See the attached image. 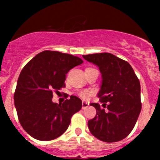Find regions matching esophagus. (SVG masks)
<instances>
[{
    "label": "esophagus",
    "mask_w": 160,
    "mask_h": 160,
    "mask_svg": "<svg viewBox=\"0 0 160 160\" xmlns=\"http://www.w3.org/2000/svg\"><path fill=\"white\" fill-rule=\"evenodd\" d=\"M89 106V103H87V102H82V109H86V108Z\"/></svg>",
    "instance_id": "obj_1"
}]
</instances>
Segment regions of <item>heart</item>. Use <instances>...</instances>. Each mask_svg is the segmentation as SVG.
Returning <instances> with one entry per match:
<instances>
[{
	"label": "heart",
	"mask_w": 160,
	"mask_h": 160,
	"mask_svg": "<svg viewBox=\"0 0 160 160\" xmlns=\"http://www.w3.org/2000/svg\"><path fill=\"white\" fill-rule=\"evenodd\" d=\"M86 70H89V71H97L96 69L92 68H86ZM78 95H80L82 98H86L91 95V92L88 90H82L79 92Z\"/></svg>",
	"instance_id": "1"
}]
</instances>
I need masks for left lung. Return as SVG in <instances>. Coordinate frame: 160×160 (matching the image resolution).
I'll return each instance as SVG.
<instances>
[{"mask_svg":"<svg viewBox=\"0 0 160 160\" xmlns=\"http://www.w3.org/2000/svg\"><path fill=\"white\" fill-rule=\"evenodd\" d=\"M99 68L102 84L98 103H91L96 115L88 121L89 131L104 142H117L132 131L141 110V85L135 71L125 60L108 52L82 55Z\"/></svg>","mask_w":160,"mask_h":160,"instance_id":"1","label":"left lung"}]
</instances>
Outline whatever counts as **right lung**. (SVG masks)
<instances>
[{
	"label": "right lung",
	"mask_w": 160,
	"mask_h": 160,
	"mask_svg": "<svg viewBox=\"0 0 160 160\" xmlns=\"http://www.w3.org/2000/svg\"><path fill=\"white\" fill-rule=\"evenodd\" d=\"M83 61L58 51L36 55L20 73L14 93L18 119L26 132L40 141H51L63 134L71 119L82 108V101L71 95L63 103H53V92L65 87L66 74ZM68 95L66 96V98Z\"/></svg>",
	"instance_id": "add662e5"
}]
</instances>
